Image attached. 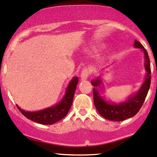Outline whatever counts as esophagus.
<instances>
[{"mask_svg":"<svg viewBox=\"0 0 157 157\" xmlns=\"http://www.w3.org/2000/svg\"><path fill=\"white\" fill-rule=\"evenodd\" d=\"M89 75H90V72H89V70H88L87 68H84L83 69H82V72H81V80H86L88 79V77H89Z\"/></svg>","mask_w":157,"mask_h":157,"instance_id":"esophagus-1","label":"esophagus"}]
</instances>
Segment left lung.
I'll use <instances>...</instances> for the list:
<instances>
[{"instance_id": "8db88e82", "label": "left lung", "mask_w": 157, "mask_h": 157, "mask_svg": "<svg viewBox=\"0 0 157 157\" xmlns=\"http://www.w3.org/2000/svg\"><path fill=\"white\" fill-rule=\"evenodd\" d=\"M134 47L135 48L141 49L144 54L145 63L144 67L146 71L144 82H143L140 89L133 95L129 96L124 101L120 103L111 102L106 101L100 95L99 90L97 87L102 84V80L100 77H97L96 80H91L94 88V102L98 112L101 116L107 120L114 121H122L127 118L135 116L143 105L151 85V65L148 52L144 47L138 41L135 40ZM101 88V86H100Z\"/></svg>"}]
</instances>
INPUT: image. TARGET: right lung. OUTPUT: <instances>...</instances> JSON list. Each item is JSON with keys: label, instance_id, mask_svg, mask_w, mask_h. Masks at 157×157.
<instances>
[{"label": "right lung", "instance_id": "add662e5", "mask_svg": "<svg viewBox=\"0 0 157 157\" xmlns=\"http://www.w3.org/2000/svg\"><path fill=\"white\" fill-rule=\"evenodd\" d=\"M77 84H78V77H74L68 85L63 97L54 106L48 107L41 110L33 111V112L22 109L18 105H17V107L22 114L28 119L44 125H50L61 120L69 113L72 104L74 95Z\"/></svg>", "mask_w": 157, "mask_h": 157}]
</instances>
